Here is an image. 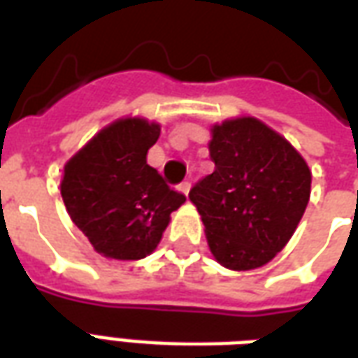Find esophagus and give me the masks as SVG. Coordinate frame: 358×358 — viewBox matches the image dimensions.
Returning <instances> with one entry per match:
<instances>
[{
    "label": "esophagus",
    "instance_id": "esophagus-1",
    "mask_svg": "<svg viewBox=\"0 0 358 358\" xmlns=\"http://www.w3.org/2000/svg\"><path fill=\"white\" fill-rule=\"evenodd\" d=\"M180 189H182V192H184V194H189V189H192V182H182V184H180Z\"/></svg>",
    "mask_w": 358,
    "mask_h": 358
}]
</instances>
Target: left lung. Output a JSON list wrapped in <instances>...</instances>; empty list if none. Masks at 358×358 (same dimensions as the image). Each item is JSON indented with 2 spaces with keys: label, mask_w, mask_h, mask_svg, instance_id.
<instances>
[{
  "label": "left lung",
  "mask_w": 358,
  "mask_h": 358,
  "mask_svg": "<svg viewBox=\"0 0 358 358\" xmlns=\"http://www.w3.org/2000/svg\"><path fill=\"white\" fill-rule=\"evenodd\" d=\"M215 171L199 180L197 207L213 257L245 272L270 263L292 240L310 197V171L284 136L255 117L210 128Z\"/></svg>",
  "instance_id": "8db88e82"
}]
</instances>
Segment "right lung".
I'll list each match as a JSON object with an SVG mask.
<instances>
[{
    "label": "right lung",
    "instance_id": "add662e5",
    "mask_svg": "<svg viewBox=\"0 0 358 358\" xmlns=\"http://www.w3.org/2000/svg\"><path fill=\"white\" fill-rule=\"evenodd\" d=\"M161 124L143 117L110 122L65 164L66 213L99 255L140 261L151 255L186 197L148 164Z\"/></svg>",
    "mask_w": 358,
    "mask_h": 358
}]
</instances>
